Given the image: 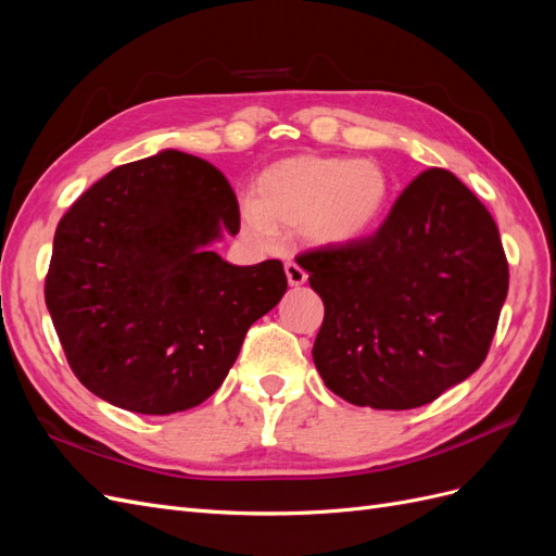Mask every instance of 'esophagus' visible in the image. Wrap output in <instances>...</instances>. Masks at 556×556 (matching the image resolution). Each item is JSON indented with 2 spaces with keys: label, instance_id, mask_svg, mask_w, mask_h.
<instances>
[{
  "label": "esophagus",
  "instance_id": "1",
  "mask_svg": "<svg viewBox=\"0 0 556 556\" xmlns=\"http://www.w3.org/2000/svg\"><path fill=\"white\" fill-rule=\"evenodd\" d=\"M285 274H288V282L292 288H299V285H304L308 278V274L296 262H285Z\"/></svg>",
  "mask_w": 556,
  "mask_h": 556
}]
</instances>
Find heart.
I'll return each instance as SVG.
<instances>
[{"mask_svg":"<svg viewBox=\"0 0 556 556\" xmlns=\"http://www.w3.org/2000/svg\"><path fill=\"white\" fill-rule=\"evenodd\" d=\"M245 199V231L271 243L278 227H301L315 245H345L366 237L390 204L392 182L374 160L294 155L266 166Z\"/></svg>","mask_w":556,"mask_h":556,"instance_id":"b5f03b06","label":"heart"}]
</instances>
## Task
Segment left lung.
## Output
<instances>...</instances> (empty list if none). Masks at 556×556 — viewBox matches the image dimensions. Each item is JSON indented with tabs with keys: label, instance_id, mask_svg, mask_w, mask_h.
I'll return each mask as SVG.
<instances>
[{
	"label": "left lung",
	"instance_id": "8db88e82",
	"mask_svg": "<svg viewBox=\"0 0 556 556\" xmlns=\"http://www.w3.org/2000/svg\"><path fill=\"white\" fill-rule=\"evenodd\" d=\"M296 262L325 301L315 368L333 394L378 410L425 406L478 371L508 294L492 213L435 166L374 233Z\"/></svg>",
	"mask_w": 556,
	"mask_h": 556
}]
</instances>
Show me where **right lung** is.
<instances>
[{"instance_id":"add662e5","label":"right lung","mask_w":556,"mask_h":556,"mask_svg":"<svg viewBox=\"0 0 556 556\" xmlns=\"http://www.w3.org/2000/svg\"><path fill=\"white\" fill-rule=\"evenodd\" d=\"M239 225L223 172L178 150L115 166L74 201L43 294L66 362L92 394L172 415L223 384L250 325L288 290L282 262L233 266L206 248Z\"/></svg>"}]
</instances>
